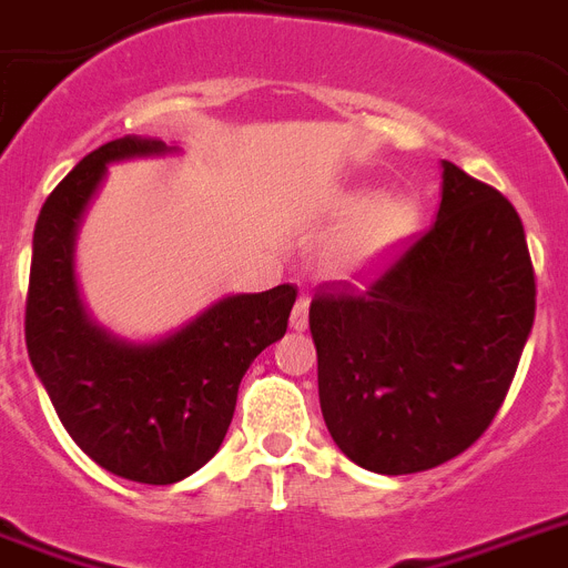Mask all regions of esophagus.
I'll list each match as a JSON object with an SVG mask.
<instances>
[{"instance_id":"1","label":"esophagus","mask_w":568,"mask_h":568,"mask_svg":"<svg viewBox=\"0 0 568 568\" xmlns=\"http://www.w3.org/2000/svg\"><path fill=\"white\" fill-rule=\"evenodd\" d=\"M307 313H310V298L307 295H302V298L295 302L293 316H290V327H293L295 333L307 331Z\"/></svg>"}]
</instances>
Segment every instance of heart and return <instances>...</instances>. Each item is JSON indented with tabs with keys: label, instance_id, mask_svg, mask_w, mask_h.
I'll use <instances>...</instances> for the list:
<instances>
[{
	"label": "heart",
	"instance_id": "heart-1",
	"mask_svg": "<svg viewBox=\"0 0 568 568\" xmlns=\"http://www.w3.org/2000/svg\"><path fill=\"white\" fill-rule=\"evenodd\" d=\"M338 215H351L336 244L327 250V273L351 281L379 270L405 246L419 224L416 203L405 195H376L373 189H353L338 197Z\"/></svg>",
	"mask_w": 568,
	"mask_h": 568
}]
</instances>
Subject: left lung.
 <instances>
[{"mask_svg":"<svg viewBox=\"0 0 568 568\" xmlns=\"http://www.w3.org/2000/svg\"><path fill=\"white\" fill-rule=\"evenodd\" d=\"M535 324V270L515 206L443 160L430 230L365 293L310 304L318 402L333 443L367 471L448 463L491 425Z\"/></svg>","mask_w":568,"mask_h":568,"instance_id":"1","label":"left lung"}]
</instances>
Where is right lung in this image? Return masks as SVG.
Masks as SVG:
<instances>
[{"label": "right lung", "mask_w": 568, "mask_h": 568, "mask_svg": "<svg viewBox=\"0 0 568 568\" xmlns=\"http://www.w3.org/2000/svg\"><path fill=\"white\" fill-rule=\"evenodd\" d=\"M178 152L125 134L68 172L37 217L26 307L28 356L71 439L100 468L145 486L181 483L215 457L246 367L287 333L295 304L290 284L224 295L149 342L91 318L74 252L109 166Z\"/></svg>", "instance_id": "obj_1"}]
</instances>
